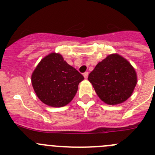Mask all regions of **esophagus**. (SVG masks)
<instances>
[{
    "label": "esophagus",
    "instance_id": "34e87169",
    "mask_svg": "<svg viewBox=\"0 0 155 155\" xmlns=\"http://www.w3.org/2000/svg\"><path fill=\"white\" fill-rule=\"evenodd\" d=\"M83 75H84V78H87V77H88V73H87V72H84V73L83 74Z\"/></svg>",
    "mask_w": 155,
    "mask_h": 155
}]
</instances>
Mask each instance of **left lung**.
I'll use <instances>...</instances> for the list:
<instances>
[{"mask_svg": "<svg viewBox=\"0 0 155 155\" xmlns=\"http://www.w3.org/2000/svg\"><path fill=\"white\" fill-rule=\"evenodd\" d=\"M87 79L100 99L109 105H117L128 99L137 81L132 65L117 53L98 63Z\"/></svg>", "mask_w": 155, "mask_h": 155, "instance_id": "obj_1", "label": "left lung"}]
</instances>
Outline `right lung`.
Returning a JSON list of instances; mask_svg holds the SVG:
<instances>
[{
    "label": "right lung",
    "mask_w": 155,
    "mask_h": 155,
    "mask_svg": "<svg viewBox=\"0 0 155 155\" xmlns=\"http://www.w3.org/2000/svg\"><path fill=\"white\" fill-rule=\"evenodd\" d=\"M83 80V75L56 53L42 59L31 74L37 97L52 107H63L71 102Z\"/></svg>",
    "instance_id": "obj_1"
}]
</instances>
